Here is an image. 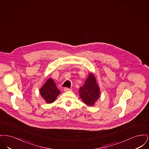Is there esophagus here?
Masks as SVG:
<instances>
[{"instance_id": "obj_1", "label": "esophagus", "mask_w": 149, "mask_h": 149, "mask_svg": "<svg viewBox=\"0 0 149 149\" xmlns=\"http://www.w3.org/2000/svg\"><path fill=\"white\" fill-rule=\"evenodd\" d=\"M71 91V89H70V88H66V87L64 88V92H68V91Z\"/></svg>"}]
</instances>
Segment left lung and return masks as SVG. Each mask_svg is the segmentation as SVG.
Here are the masks:
<instances>
[{
    "instance_id": "1",
    "label": "left lung",
    "mask_w": 149,
    "mask_h": 149,
    "mask_svg": "<svg viewBox=\"0 0 149 149\" xmlns=\"http://www.w3.org/2000/svg\"><path fill=\"white\" fill-rule=\"evenodd\" d=\"M79 92L81 99L89 106H93L99 99L100 89L93 74H89L84 84L80 88Z\"/></svg>"
}]
</instances>
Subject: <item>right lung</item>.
Instances as JSON below:
<instances>
[{
	"label": "right lung",
	"instance_id": "right-lung-1",
	"mask_svg": "<svg viewBox=\"0 0 149 149\" xmlns=\"http://www.w3.org/2000/svg\"><path fill=\"white\" fill-rule=\"evenodd\" d=\"M40 94L47 103H51L56 99L61 92L57 88L54 81L49 78L40 90Z\"/></svg>",
	"mask_w": 149,
	"mask_h": 149
}]
</instances>
